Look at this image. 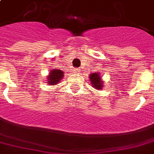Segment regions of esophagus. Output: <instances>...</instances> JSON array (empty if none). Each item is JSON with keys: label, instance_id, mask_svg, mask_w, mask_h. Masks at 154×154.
Listing matches in <instances>:
<instances>
[{"label": "esophagus", "instance_id": "esophagus-1", "mask_svg": "<svg viewBox=\"0 0 154 154\" xmlns=\"http://www.w3.org/2000/svg\"><path fill=\"white\" fill-rule=\"evenodd\" d=\"M80 72V70L77 69H73V73H79Z\"/></svg>", "mask_w": 154, "mask_h": 154}]
</instances>
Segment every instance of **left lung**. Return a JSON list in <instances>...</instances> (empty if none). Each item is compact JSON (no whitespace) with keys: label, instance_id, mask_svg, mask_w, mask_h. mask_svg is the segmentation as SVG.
<instances>
[{"label":"left lung","instance_id":"1","mask_svg":"<svg viewBox=\"0 0 154 154\" xmlns=\"http://www.w3.org/2000/svg\"><path fill=\"white\" fill-rule=\"evenodd\" d=\"M89 82L91 83L92 86L94 87L95 89L100 90L103 89V79L100 76V73L98 72H94L89 74Z\"/></svg>","mask_w":154,"mask_h":154}]
</instances>
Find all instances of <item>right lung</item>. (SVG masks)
<instances>
[{
    "instance_id": "1",
    "label": "right lung",
    "mask_w": 154,
    "mask_h": 154,
    "mask_svg": "<svg viewBox=\"0 0 154 154\" xmlns=\"http://www.w3.org/2000/svg\"><path fill=\"white\" fill-rule=\"evenodd\" d=\"M64 77V72L58 69H53L49 72V75L46 77L47 84L49 85H56Z\"/></svg>"
}]
</instances>
